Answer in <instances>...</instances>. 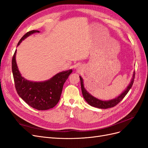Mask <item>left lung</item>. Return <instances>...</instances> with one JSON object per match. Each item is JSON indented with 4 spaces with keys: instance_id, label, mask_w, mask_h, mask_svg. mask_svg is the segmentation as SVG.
<instances>
[{
    "instance_id": "8db88e82",
    "label": "left lung",
    "mask_w": 148,
    "mask_h": 148,
    "mask_svg": "<svg viewBox=\"0 0 148 148\" xmlns=\"http://www.w3.org/2000/svg\"><path fill=\"white\" fill-rule=\"evenodd\" d=\"M134 78H135V73H134L133 77L132 79L131 83L129 85V86H127V88H126L125 91L121 95H120L119 97H117V98H115L113 100H111L109 101H102V100H100L99 99H97L94 97L92 95H90L86 91V89L84 88V86H83V79L80 76L82 92L83 96V97H84L85 100L88 102V103L89 105H90L92 106L98 108H101V109H107V108H112V107L115 106V105H117L119 102H120L122 100H123V99L125 97L126 95L127 94V92H129V91L133 85Z\"/></svg>"
}]
</instances>
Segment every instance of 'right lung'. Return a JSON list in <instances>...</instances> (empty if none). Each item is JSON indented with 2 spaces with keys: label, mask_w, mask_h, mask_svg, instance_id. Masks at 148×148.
Returning <instances> with one entry per match:
<instances>
[{
  "label": "right lung",
  "mask_w": 148,
  "mask_h": 148,
  "mask_svg": "<svg viewBox=\"0 0 148 148\" xmlns=\"http://www.w3.org/2000/svg\"><path fill=\"white\" fill-rule=\"evenodd\" d=\"M35 33H39V31H28L19 40L17 45L25 38ZM16 50L12 59V71L18 95L28 105L37 110H47L54 107L60 100L64 83L73 70L59 73L45 82H30L22 77L19 72L16 62Z\"/></svg>",
  "instance_id": "obj_1"
}]
</instances>
